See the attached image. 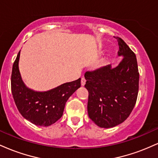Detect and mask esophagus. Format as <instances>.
<instances>
[{
	"label": "esophagus",
	"instance_id": "1",
	"mask_svg": "<svg viewBox=\"0 0 158 158\" xmlns=\"http://www.w3.org/2000/svg\"><path fill=\"white\" fill-rule=\"evenodd\" d=\"M85 81H86V80H85V78L84 77L81 78V86H84V85H85Z\"/></svg>",
	"mask_w": 158,
	"mask_h": 158
}]
</instances>
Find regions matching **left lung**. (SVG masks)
<instances>
[{
    "instance_id": "left-lung-1",
    "label": "left lung",
    "mask_w": 158,
    "mask_h": 158,
    "mask_svg": "<svg viewBox=\"0 0 158 158\" xmlns=\"http://www.w3.org/2000/svg\"><path fill=\"white\" fill-rule=\"evenodd\" d=\"M118 41V56L123 59L115 68L111 64L86 72L85 87L89 92L88 116L100 128H112L124 122L131 113L139 89V72L135 54L122 39Z\"/></svg>"
}]
</instances>
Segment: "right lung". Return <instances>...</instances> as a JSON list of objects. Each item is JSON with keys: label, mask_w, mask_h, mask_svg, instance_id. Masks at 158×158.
<instances>
[{"label": "right lung", "mask_w": 158, "mask_h": 158, "mask_svg": "<svg viewBox=\"0 0 158 158\" xmlns=\"http://www.w3.org/2000/svg\"><path fill=\"white\" fill-rule=\"evenodd\" d=\"M20 50L12 66L11 88L21 115L32 124L49 126L60 119L70 96L81 87V78L45 91H36L23 82L19 70Z\"/></svg>", "instance_id": "add662e5"}]
</instances>
